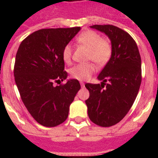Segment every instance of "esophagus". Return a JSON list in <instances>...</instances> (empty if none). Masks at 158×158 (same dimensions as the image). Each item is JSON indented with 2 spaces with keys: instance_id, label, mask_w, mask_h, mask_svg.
<instances>
[{
  "instance_id": "esophagus-1",
  "label": "esophagus",
  "mask_w": 158,
  "mask_h": 158,
  "mask_svg": "<svg viewBox=\"0 0 158 158\" xmlns=\"http://www.w3.org/2000/svg\"><path fill=\"white\" fill-rule=\"evenodd\" d=\"M80 85L82 86V87H85V83H84V82H80Z\"/></svg>"
}]
</instances>
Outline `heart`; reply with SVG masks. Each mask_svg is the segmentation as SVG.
Masks as SVG:
<instances>
[{"label": "heart", "instance_id": "1", "mask_svg": "<svg viewBox=\"0 0 158 158\" xmlns=\"http://www.w3.org/2000/svg\"><path fill=\"white\" fill-rule=\"evenodd\" d=\"M76 43L89 49L88 60L93 61L97 66H103L109 61L112 56V45L109 40L102 39L98 33L93 30H85L76 38ZM73 49L70 45H66L62 50V56L63 62L69 64L72 60ZM95 71L92 63L79 64L70 69V75L78 80L89 79Z\"/></svg>", "mask_w": 158, "mask_h": 158}]
</instances>
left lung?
<instances>
[{
  "mask_svg": "<svg viewBox=\"0 0 158 158\" xmlns=\"http://www.w3.org/2000/svg\"><path fill=\"white\" fill-rule=\"evenodd\" d=\"M112 44V56L97 79L101 84L85 85L89 119L102 127L122 120L134 104L141 83V59L135 41L124 30L113 25H93Z\"/></svg>",
  "mask_w": 158,
  "mask_h": 158,
  "instance_id": "8db88e82",
  "label": "left lung"
}]
</instances>
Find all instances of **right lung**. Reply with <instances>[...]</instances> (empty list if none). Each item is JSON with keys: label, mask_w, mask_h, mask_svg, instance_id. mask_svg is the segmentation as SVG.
Here are the masks:
<instances>
[{"label": "right lung", "mask_w": 158, "mask_h": 158, "mask_svg": "<svg viewBox=\"0 0 158 158\" xmlns=\"http://www.w3.org/2000/svg\"><path fill=\"white\" fill-rule=\"evenodd\" d=\"M80 27L43 29L32 33L20 44L16 55L14 77L23 102L36 122L55 127L65 121L69 106L80 89L77 79L63 81L62 50L79 33Z\"/></svg>", "instance_id": "add662e5"}]
</instances>
